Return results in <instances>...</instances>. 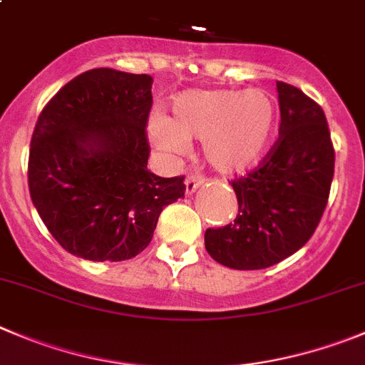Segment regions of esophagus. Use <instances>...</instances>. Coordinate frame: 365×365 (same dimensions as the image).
Returning a JSON list of instances; mask_svg holds the SVG:
<instances>
[{"label":"esophagus","mask_w":365,"mask_h":365,"mask_svg":"<svg viewBox=\"0 0 365 365\" xmlns=\"http://www.w3.org/2000/svg\"><path fill=\"white\" fill-rule=\"evenodd\" d=\"M204 180L206 179H204L202 175H188V179H186V193L192 195L200 185H204Z\"/></svg>","instance_id":"obj_1"}]
</instances>
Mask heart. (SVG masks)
I'll return each instance as SVG.
<instances>
[{
    "instance_id": "1",
    "label": "heart",
    "mask_w": 365,
    "mask_h": 365,
    "mask_svg": "<svg viewBox=\"0 0 365 365\" xmlns=\"http://www.w3.org/2000/svg\"><path fill=\"white\" fill-rule=\"evenodd\" d=\"M276 106L259 89H190L172 102V118L154 116L148 136L159 152L179 155L200 141L217 172L242 173L262 159L276 130Z\"/></svg>"
}]
</instances>
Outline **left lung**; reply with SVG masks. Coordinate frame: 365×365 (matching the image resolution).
<instances>
[{
    "label": "left lung",
    "mask_w": 365,
    "mask_h": 365,
    "mask_svg": "<svg viewBox=\"0 0 365 365\" xmlns=\"http://www.w3.org/2000/svg\"><path fill=\"white\" fill-rule=\"evenodd\" d=\"M279 138L255 170L231 180L235 222L210 227L206 251L238 270L267 269L299 251L326 210L335 148L324 110L301 89L277 82Z\"/></svg>",
    "instance_id": "8db88e82"
}]
</instances>
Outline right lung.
I'll return each mask as SVG.
<instances>
[{
	"label": "right lung",
	"instance_id": "right-lung-1",
	"mask_svg": "<svg viewBox=\"0 0 365 365\" xmlns=\"http://www.w3.org/2000/svg\"><path fill=\"white\" fill-rule=\"evenodd\" d=\"M152 76L96 68L75 76L37 118L29 188L51 237L91 262L140 255L185 175L147 168Z\"/></svg>",
	"mask_w": 365,
	"mask_h": 365
}]
</instances>
